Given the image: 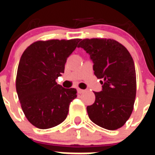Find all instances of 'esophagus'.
<instances>
[{
    "mask_svg": "<svg viewBox=\"0 0 155 155\" xmlns=\"http://www.w3.org/2000/svg\"><path fill=\"white\" fill-rule=\"evenodd\" d=\"M77 91L79 94H81V93H84V90H81V89H80V88H79V89H77Z\"/></svg>",
    "mask_w": 155,
    "mask_h": 155,
    "instance_id": "esophagus-1",
    "label": "esophagus"
}]
</instances>
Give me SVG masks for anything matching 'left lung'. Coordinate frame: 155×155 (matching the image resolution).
<instances>
[{
	"label": "left lung",
	"instance_id": "1",
	"mask_svg": "<svg viewBox=\"0 0 155 155\" xmlns=\"http://www.w3.org/2000/svg\"><path fill=\"white\" fill-rule=\"evenodd\" d=\"M78 47L90 54L102 91L87 106L89 118L104 129L115 130L129 120L136 95V74L133 58L123 45L111 39H84Z\"/></svg>",
	"mask_w": 155,
	"mask_h": 155
}]
</instances>
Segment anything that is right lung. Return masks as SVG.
<instances>
[{
  "mask_svg": "<svg viewBox=\"0 0 155 155\" xmlns=\"http://www.w3.org/2000/svg\"><path fill=\"white\" fill-rule=\"evenodd\" d=\"M81 39L35 41L25 49L19 62L15 87L22 110L34 126L50 129L67 117L74 88L65 89L55 80L64 73L67 58Z\"/></svg>",
  "mask_w": 155,
  "mask_h": 155,
  "instance_id": "1",
  "label": "right lung"
}]
</instances>
